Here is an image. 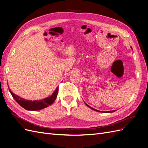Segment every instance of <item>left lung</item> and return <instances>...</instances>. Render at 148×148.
<instances>
[{
    "instance_id": "1",
    "label": "left lung",
    "mask_w": 148,
    "mask_h": 148,
    "mask_svg": "<svg viewBox=\"0 0 148 148\" xmlns=\"http://www.w3.org/2000/svg\"><path fill=\"white\" fill-rule=\"evenodd\" d=\"M131 48H132V47H131ZM86 104V103H85ZM86 105L88 106V107H89L90 109H92V110H94V111H97V112H114L115 111H98V110H97V109H94V108H92V107H90V106H88V104H86Z\"/></svg>"
}]
</instances>
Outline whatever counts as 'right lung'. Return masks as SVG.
<instances>
[{
  "label": "right lung",
  "mask_w": 148,
  "mask_h": 148,
  "mask_svg": "<svg viewBox=\"0 0 148 148\" xmlns=\"http://www.w3.org/2000/svg\"><path fill=\"white\" fill-rule=\"evenodd\" d=\"M9 91H10L11 95H12L13 98L15 99V101L20 104L21 107L28 111H38L48 107L55 101V100L56 98L57 95H58V87H57L56 88V90H55L54 92L52 93L51 96L39 100V101H37V100H34V101L27 99L26 100L25 99L21 98L20 97L15 95V93H13L10 90V88H9Z\"/></svg>",
  "instance_id": "right-lung-1"
}]
</instances>
